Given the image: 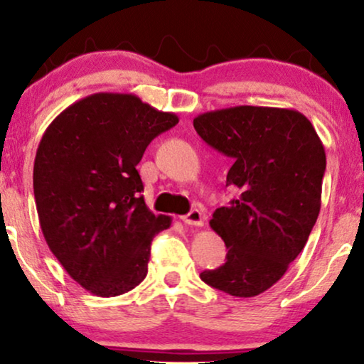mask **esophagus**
Masks as SVG:
<instances>
[{
	"label": "esophagus",
	"mask_w": 364,
	"mask_h": 364,
	"mask_svg": "<svg viewBox=\"0 0 364 364\" xmlns=\"http://www.w3.org/2000/svg\"><path fill=\"white\" fill-rule=\"evenodd\" d=\"M181 218L183 223H187V225H193V227L203 225V213L200 210H191L187 215H182Z\"/></svg>",
	"instance_id": "esophagus-1"
}]
</instances>
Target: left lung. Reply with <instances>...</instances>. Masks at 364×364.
I'll return each mask as SVG.
<instances>
[{
  "label": "left lung",
  "instance_id": "8db88e82",
  "mask_svg": "<svg viewBox=\"0 0 364 364\" xmlns=\"http://www.w3.org/2000/svg\"><path fill=\"white\" fill-rule=\"evenodd\" d=\"M193 127L233 159L227 186L240 191L210 220L228 248L227 262L200 278L232 296H257L285 275L306 245L321 207L325 147L295 109H217L197 116Z\"/></svg>",
  "mask_w": 364,
  "mask_h": 364
}]
</instances>
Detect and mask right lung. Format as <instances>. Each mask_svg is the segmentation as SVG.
<instances>
[{"label":"right lung","instance_id":"1","mask_svg":"<svg viewBox=\"0 0 364 364\" xmlns=\"http://www.w3.org/2000/svg\"><path fill=\"white\" fill-rule=\"evenodd\" d=\"M177 122L134 94L97 92L43 134L33 171L39 225L64 270L92 295H122L147 275L152 237L172 218L149 210L136 167Z\"/></svg>","mask_w":364,"mask_h":364}]
</instances>
